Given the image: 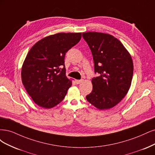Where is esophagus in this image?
<instances>
[{
    "label": "esophagus",
    "instance_id": "1",
    "mask_svg": "<svg viewBox=\"0 0 155 155\" xmlns=\"http://www.w3.org/2000/svg\"><path fill=\"white\" fill-rule=\"evenodd\" d=\"M83 81H84V80H82V79H81V80H76L75 82H76L77 84H80L82 83L83 82Z\"/></svg>",
    "mask_w": 155,
    "mask_h": 155
}]
</instances>
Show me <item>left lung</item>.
Here are the masks:
<instances>
[{
    "label": "left lung",
    "mask_w": 155,
    "mask_h": 155,
    "mask_svg": "<svg viewBox=\"0 0 155 155\" xmlns=\"http://www.w3.org/2000/svg\"><path fill=\"white\" fill-rule=\"evenodd\" d=\"M91 49L94 73L93 90L87 101L99 109L111 108L121 101L131 86L133 64L130 54L118 40L109 34L82 33Z\"/></svg>",
    "instance_id": "left-lung-1"
}]
</instances>
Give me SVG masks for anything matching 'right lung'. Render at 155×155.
<instances>
[{"instance_id": "obj_1", "label": "right lung", "mask_w": 155, "mask_h": 155, "mask_svg": "<svg viewBox=\"0 0 155 155\" xmlns=\"http://www.w3.org/2000/svg\"><path fill=\"white\" fill-rule=\"evenodd\" d=\"M81 33H60L37 42L22 68V84L38 106L51 108L62 101L72 82L66 76V53L80 41Z\"/></svg>"}]
</instances>
